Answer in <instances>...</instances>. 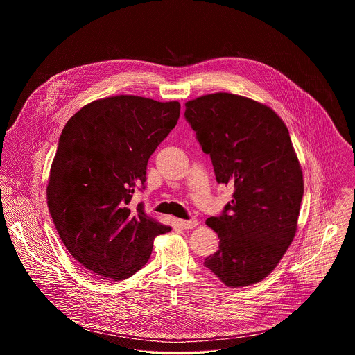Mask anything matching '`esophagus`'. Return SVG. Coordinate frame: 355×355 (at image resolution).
<instances>
[{
  "label": "esophagus",
  "mask_w": 355,
  "mask_h": 355,
  "mask_svg": "<svg viewBox=\"0 0 355 355\" xmlns=\"http://www.w3.org/2000/svg\"><path fill=\"white\" fill-rule=\"evenodd\" d=\"M178 225L182 227V229H193V227H196L197 225H198V220H178Z\"/></svg>",
  "instance_id": "esophagus-1"
}]
</instances>
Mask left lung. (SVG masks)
Wrapping results in <instances>:
<instances>
[{"label": "left lung", "mask_w": 355, "mask_h": 355, "mask_svg": "<svg viewBox=\"0 0 355 355\" xmlns=\"http://www.w3.org/2000/svg\"><path fill=\"white\" fill-rule=\"evenodd\" d=\"M185 119L233 200L206 225L220 249L203 265L229 287L249 286L275 269L297 232L304 175L288 130L274 110L214 93L186 102Z\"/></svg>", "instance_id": "left-lung-1"}]
</instances>
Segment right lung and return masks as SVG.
<instances>
[{
	"instance_id": "right-lung-1",
	"label": "right lung",
	"mask_w": 355,
	"mask_h": 355,
	"mask_svg": "<svg viewBox=\"0 0 355 355\" xmlns=\"http://www.w3.org/2000/svg\"><path fill=\"white\" fill-rule=\"evenodd\" d=\"M180 102L116 96L90 102L65 125L46 189L54 226L85 269L122 281L150 258L154 238L169 226L142 203L146 166L180 119Z\"/></svg>"
}]
</instances>
